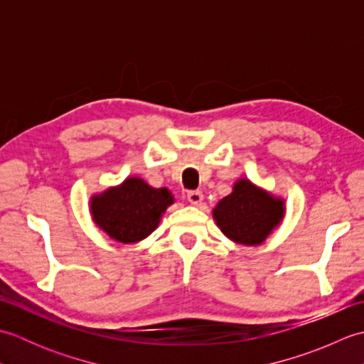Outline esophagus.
Returning <instances> with one entry per match:
<instances>
[{"mask_svg": "<svg viewBox=\"0 0 364 364\" xmlns=\"http://www.w3.org/2000/svg\"><path fill=\"white\" fill-rule=\"evenodd\" d=\"M188 202L191 205H196V206L202 205V202H203L202 191H191V192H188Z\"/></svg>", "mask_w": 364, "mask_h": 364, "instance_id": "obj_1", "label": "esophagus"}]
</instances>
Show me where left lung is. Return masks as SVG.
Here are the masks:
<instances>
[{
    "mask_svg": "<svg viewBox=\"0 0 364 364\" xmlns=\"http://www.w3.org/2000/svg\"><path fill=\"white\" fill-rule=\"evenodd\" d=\"M284 200L258 188L247 178L237 180L231 194L213 210V218L230 241L261 245L283 222Z\"/></svg>",
    "mask_w": 364,
    "mask_h": 364,
    "instance_id": "left-lung-1",
    "label": "left lung"
}]
</instances>
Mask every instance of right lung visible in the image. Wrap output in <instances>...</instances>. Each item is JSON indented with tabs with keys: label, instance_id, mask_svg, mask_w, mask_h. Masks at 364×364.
<instances>
[{
	"label": "right lung",
	"instance_id": "obj_1",
	"mask_svg": "<svg viewBox=\"0 0 364 364\" xmlns=\"http://www.w3.org/2000/svg\"><path fill=\"white\" fill-rule=\"evenodd\" d=\"M173 202L167 188H151L142 178L129 176L119 186L92 196L90 214L95 225L114 241L133 244L158 228Z\"/></svg>",
	"mask_w": 364,
	"mask_h": 364
}]
</instances>
